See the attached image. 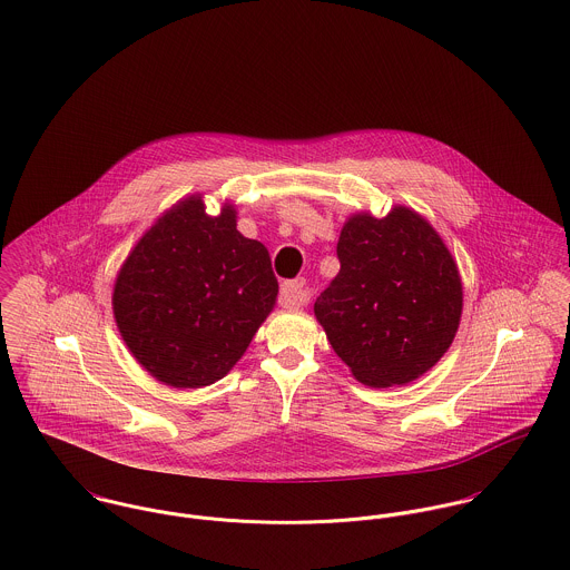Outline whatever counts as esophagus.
I'll use <instances>...</instances> for the list:
<instances>
[{"label":"esophagus","mask_w":570,"mask_h":570,"mask_svg":"<svg viewBox=\"0 0 570 570\" xmlns=\"http://www.w3.org/2000/svg\"><path fill=\"white\" fill-rule=\"evenodd\" d=\"M282 299L288 308H299L308 302L306 295V282L304 279H291L282 284Z\"/></svg>","instance_id":"1"}]
</instances>
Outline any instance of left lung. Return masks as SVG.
Masks as SVG:
<instances>
[{"label": "left lung", "instance_id": "left-lung-1", "mask_svg": "<svg viewBox=\"0 0 570 570\" xmlns=\"http://www.w3.org/2000/svg\"><path fill=\"white\" fill-rule=\"evenodd\" d=\"M338 275L315 315L352 374L370 386L406 384L450 347L461 318V279L438 232L415 212L358 214L341 232Z\"/></svg>", "mask_w": 570, "mask_h": 570}]
</instances>
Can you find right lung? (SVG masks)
I'll return each mask as SVG.
<instances>
[{
	"instance_id": "right-lung-1",
	"label": "right lung",
	"mask_w": 570,
	"mask_h": 570,
	"mask_svg": "<svg viewBox=\"0 0 570 570\" xmlns=\"http://www.w3.org/2000/svg\"><path fill=\"white\" fill-rule=\"evenodd\" d=\"M277 297L271 255L236 229V212L207 216L200 196L166 212L128 255L114 313L144 370L170 386L223 379Z\"/></svg>"
}]
</instances>
